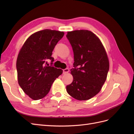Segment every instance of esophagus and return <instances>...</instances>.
I'll use <instances>...</instances> for the list:
<instances>
[{
    "instance_id": "1",
    "label": "esophagus",
    "mask_w": 134,
    "mask_h": 134,
    "mask_svg": "<svg viewBox=\"0 0 134 134\" xmlns=\"http://www.w3.org/2000/svg\"><path fill=\"white\" fill-rule=\"evenodd\" d=\"M69 69L68 68H66V69H64L63 70V73L64 74H66V73H68V72H69Z\"/></svg>"
}]
</instances>
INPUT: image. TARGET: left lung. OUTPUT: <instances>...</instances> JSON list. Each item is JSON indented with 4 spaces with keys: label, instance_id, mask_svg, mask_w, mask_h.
I'll list each match as a JSON object with an SVG mask.
<instances>
[{
    "label": "left lung",
    "instance_id": "8db88e82",
    "mask_svg": "<svg viewBox=\"0 0 134 134\" xmlns=\"http://www.w3.org/2000/svg\"><path fill=\"white\" fill-rule=\"evenodd\" d=\"M66 37L74 52V68L70 70L72 82L66 86L74 98L90 99L100 92L106 80L109 60L99 38L90 31L68 32Z\"/></svg>",
    "mask_w": 134,
    "mask_h": 134
}]
</instances>
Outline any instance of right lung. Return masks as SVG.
<instances>
[{"label":"right lung","instance_id":"obj_1","mask_svg":"<svg viewBox=\"0 0 134 134\" xmlns=\"http://www.w3.org/2000/svg\"><path fill=\"white\" fill-rule=\"evenodd\" d=\"M64 35V32L43 30L31 35L20 50L16 63L18 82L26 94L34 100L43 98L63 70L47 60L54 61L51 55L55 46Z\"/></svg>","mask_w":134,"mask_h":134}]
</instances>
